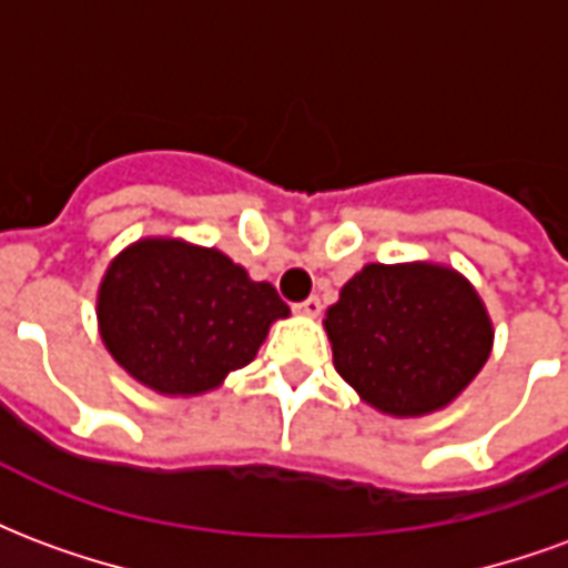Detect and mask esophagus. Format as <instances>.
Masks as SVG:
<instances>
[{
  "mask_svg": "<svg viewBox=\"0 0 568 568\" xmlns=\"http://www.w3.org/2000/svg\"><path fill=\"white\" fill-rule=\"evenodd\" d=\"M295 313L297 316H307V320H316L322 313V301L320 297H307V301L295 304Z\"/></svg>",
  "mask_w": 568,
  "mask_h": 568,
  "instance_id": "esophagus-1",
  "label": "esophagus"
}]
</instances>
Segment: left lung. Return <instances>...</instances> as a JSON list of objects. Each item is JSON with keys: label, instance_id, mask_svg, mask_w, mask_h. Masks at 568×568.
<instances>
[{"label": "left lung", "instance_id": "left-lung-1", "mask_svg": "<svg viewBox=\"0 0 568 568\" xmlns=\"http://www.w3.org/2000/svg\"><path fill=\"white\" fill-rule=\"evenodd\" d=\"M334 368L386 417L453 405L493 353V320L463 273L435 261L365 264L325 310Z\"/></svg>", "mask_w": 568, "mask_h": 568}]
</instances>
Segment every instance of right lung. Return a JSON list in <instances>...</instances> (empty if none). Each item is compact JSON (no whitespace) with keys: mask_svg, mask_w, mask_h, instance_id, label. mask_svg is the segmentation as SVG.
Segmentation results:
<instances>
[{"mask_svg":"<svg viewBox=\"0 0 568 568\" xmlns=\"http://www.w3.org/2000/svg\"><path fill=\"white\" fill-rule=\"evenodd\" d=\"M288 307L224 252L182 236H142L109 261L97 328L109 356L170 398L212 393L258 356Z\"/></svg>","mask_w":568,"mask_h":568,"instance_id":"obj_1","label":"right lung"}]
</instances>
